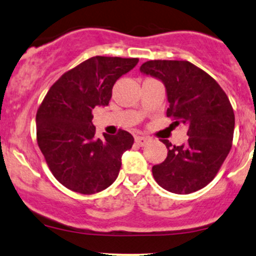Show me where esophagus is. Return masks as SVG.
<instances>
[{"mask_svg": "<svg viewBox=\"0 0 256 256\" xmlns=\"http://www.w3.org/2000/svg\"><path fill=\"white\" fill-rule=\"evenodd\" d=\"M136 140V144H137V146H143L146 144V142H148L149 138H148V137H143V136H137L136 140Z\"/></svg>", "mask_w": 256, "mask_h": 256, "instance_id": "34e87169", "label": "esophagus"}]
</instances>
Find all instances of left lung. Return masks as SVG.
<instances>
[{"instance_id": "obj_1", "label": "left lung", "mask_w": 256, "mask_h": 256, "mask_svg": "<svg viewBox=\"0 0 256 256\" xmlns=\"http://www.w3.org/2000/svg\"><path fill=\"white\" fill-rule=\"evenodd\" d=\"M143 74L165 85L167 116L188 126V142L166 144L167 158L152 166L156 183L167 192L192 194L213 180L230 152L234 114L225 91L208 73L189 61L150 60L140 66Z\"/></svg>"}]
</instances>
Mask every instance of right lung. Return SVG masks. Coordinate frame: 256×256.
<instances>
[{
	"instance_id": "add662e5",
	"label": "right lung",
	"mask_w": 256,
	"mask_h": 256,
	"mask_svg": "<svg viewBox=\"0 0 256 256\" xmlns=\"http://www.w3.org/2000/svg\"><path fill=\"white\" fill-rule=\"evenodd\" d=\"M138 58L94 56L64 73L46 92L36 116L37 143L55 178L90 195L118 177L122 156L134 144L128 131L95 137L92 110L108 106L112 89Z\"/></svg>"
}]
</instances>
